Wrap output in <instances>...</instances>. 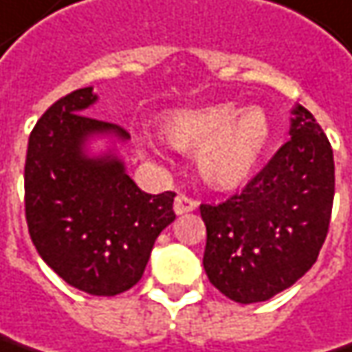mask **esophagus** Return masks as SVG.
<instances>
[{
  "label": "esophagus",
  "mask_w": 352,
  "mask_h": 352,
  "mask_svg": "<svg viewBox=\"0 0 352 352\" xmlns=\"http://www.w3.org/2000/svg\"><path fill=\"white\" fill-rule=\"evenodd\" d=\"M195 208H197V201H195V199H191V197H187V195H183V193H179L175 197L173 209H175L177 215L189 213V211H193Z\"/></svg>",
  "instance_id": "34e87169"
}]
</instances>
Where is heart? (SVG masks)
Wrapping results in <instances>:
<instances>
[{
    "label": "heart",
    "instance_id": "1",
    "mask_svg": "<svg viewBox=\"0 0 352 352\" xmlns=\"http://www.w3.org/2000/svg\"><path fill=\"white\" fill-rule=\"evenodd\" d=\"M165 135L183 151H197L199 175L215 187H238L256 171L272 129L268 114L250 107L238 111L230 102L171 112Z\"/></svg>",
    "mask_w": 352,
    "mask_h": 352
}]
</instances>
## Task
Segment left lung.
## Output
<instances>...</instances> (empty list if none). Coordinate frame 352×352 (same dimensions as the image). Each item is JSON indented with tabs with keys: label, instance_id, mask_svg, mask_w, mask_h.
Instances as JSON below:
<instances>
[{
	"label": "left lung",
	"instance_id": "left-lung-1",
	"mask_svg": "<svg viewBox=\"0 0 352 352\" xmlns=\"http://www.w3.org/2000/svg\"><path fill=\"white\" fill-rule=\"evenodd\" d=\"M290 141L240 193L201 204L209 282L240 304L264 302L312 268L327 240L335 159L320 124L296 104Z\"/></svg>",
	"mask_w": 352,
	"mask_h": 352
}]
</instances>
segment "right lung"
<instances>
[{
	"instance_id": "obj_1",
	"label": "right lung",
	"mask_w": 352,
	"mask_h": 352,
	"mask_svg": "<svg viewBox=\"0 0 352 352\" xmlns=\"http://www.w3.org/2000/svg\"><path fill=\"white\" fill-rule=\"evenodd\" d=\"M92 86L54 102L36 122L25 155V219L42 260L92 296H114L143 276L159 234L175 219L173 191L144 193L118 148L90 155L100 137L129 141L116 124L90 118Z\"/></svg>"
}]
</instances>
